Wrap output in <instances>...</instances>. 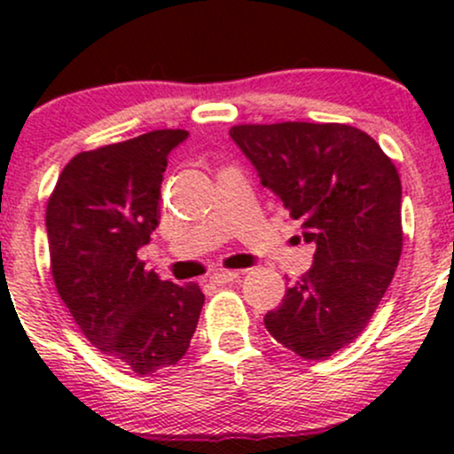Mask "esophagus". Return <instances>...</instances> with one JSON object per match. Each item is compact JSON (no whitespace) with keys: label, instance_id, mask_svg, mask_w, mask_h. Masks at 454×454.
I'll return each mask as SVG.
<instances>
[{"label":"esophagus","instance_id":"obj_1","mask_svg":"<svg viewBox=\"0 0 454 454\" xmlns=\"http://www.w3.org/2000/svg\"><path fill=\"white\" fill-rule=\"evenodd\" d=\"M239 278V270H226V269H217V270H213L211 273V281L213 284H217V286H222V284H228V281H234Z\"/></svg>","mask_w":454,"mask_h":454}]
</instances>
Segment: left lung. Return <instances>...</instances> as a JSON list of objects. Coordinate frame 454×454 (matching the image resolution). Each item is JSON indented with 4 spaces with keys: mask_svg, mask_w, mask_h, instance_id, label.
Returning a JSON list of instances; mask_svg holds the SVG:
<instances>
[{
    "mask_svg": "<svg viewBox=\"0 0 454 454\" xmlns=\"http://www.w3.org/2000/svg\"><path fill=\"white\" fill-rule=\"evenodd\" d=\"M231 138L316 245L311 269L264 326L301 358L322 361L361 335L393 281L403 247L397 168L346 123H243Z\"/></svg>",
    "mask_w": 454,
    "mask_h": 454,
    "instance_id": "left-lung-1",
    "label": "left lung"
}]
</instances>
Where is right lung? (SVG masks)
<instances>
[{"label": "right lung", "mask_w": 454, "mask_h": 454, "mask_svg": "<svg viewBox=\"0 0 454 454\" xmlns=\"http://www.w3.org/2000/svg\"><path fill=\"white\" fill-rule=\"evenodd\" d=\"M185 138V129H153L82 151L46 205L57 293L82 335L138 376L184 358L205 305L194 281H161L137 256L160 223L168 153Z\"/></svg>", "instance_id": "add662e5"}]
</instances>
